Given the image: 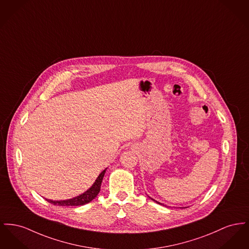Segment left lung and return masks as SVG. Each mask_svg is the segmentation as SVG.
I'll use <instances>...</instances> for the list:
<instances>
[{"instance_id":"1","label":"left lung","mask_w":249,"mask_h":249,"mask_svg":"<svg viewBox=\"0 0 249 249\" xmlns=\"http://www.w3.org/2000/svg\"><path fill=\"white\" fill-rule=\"evenodd\" d=\"M150 198H151V197H150ZM151 199H152V200H153V201H155V202H156V203H158V204L162 205V204H161V203H160V202H158V201H156V200H155V199H153V198H151Z\"/></svg>"}]
</instances>
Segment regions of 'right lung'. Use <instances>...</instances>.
<instances>
[{"label": "right lung", "instance_id": "right-lung-1", "mask_svg": "<svg viewBox=\"0 0 249 249\" xmlns=\"http://www.w3.org/2000/svg\"><path fill=\"white\" fill-rule=\"evenodd\" d=\"M107 168H105L103 172L98 176V178H96L95 182L92 184V186L86 191L85 193H83L82 195L71 198V199H66V200H52V199H47L46 200L52 204L56 205V206H83V205L89 203L90 201H92L100 193L101 191V185L103 182V177L105 174Z\"/></svg>", "mask_w": 249, "mask_h": 249}]
</instances>
